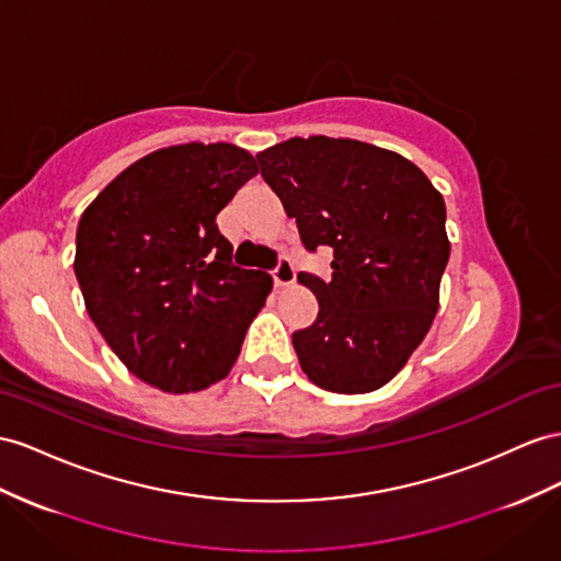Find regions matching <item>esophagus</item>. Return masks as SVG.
<instances>
[{"mask_svg":"<svg viewBox=\"0 0 561 561\" xmlns=\"http://www.w3.org/2000/svg\"><path fill=\"white\" fill-rule=\"evenodd\" d=\"M272 279H275V286H291L296 282V267L282 257L277 267L272 270Z\"/></svg>","mask_w":561,"mask_h":561,"instance_id":"esophagus-1","label":"esophagus"}]
</instances>
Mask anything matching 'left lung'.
I'll list each match as a JSON object with an SVG mask.
<instances>
[{
    "mask_svg": "<svg viewBox=\"0 0 561 561\" xmlns=\"http://www.w3.org/2000/svg\"><path fill=\"white\" fill-rule=\"evenodd\" d=\"M308 251H334L332 279L300 272L320 304L294 332L300 369L332 393L389 383L424 341L450 257L445 201L396 151L357 139L291 137L255 156Z\"/></svg>",
    "mask_w": 561,
    "mask_h": 561,
    "instance_id": "obj_1",
    "label": "left lung"
}]
</instances>
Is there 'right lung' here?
<instances>
[{"label":"right lung","mask_w":561,"mask_h":561,"mask_svg":"<svg viewBox=\"0 0 561 561\" xmlns=\"http://www.w3.org/2000/svg\"><path fill=\"white\" fill-rule=\"evenodd\" d=\"M255 175L234 144H178L125 168L82 213L73 267L84 308L153 389L196 393L225 379L265 306L270 275L229 263L215 225Z\"/></svg>","instance_id":"obj_1"}]
</instances>
